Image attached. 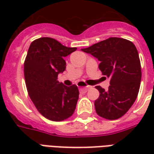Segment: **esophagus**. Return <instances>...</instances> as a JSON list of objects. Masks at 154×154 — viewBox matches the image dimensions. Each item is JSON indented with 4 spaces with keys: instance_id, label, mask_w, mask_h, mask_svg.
<instances>
[{
    "instance_id": "obj_1",
    "label": "esophagus",
    "mask_w": 154,
    "mask_h": 154,
    "mask_svg": "<svg viewBox=\"0 0 154 154\" xmlns=\"http://www.w3.org/2000/svg\"><path fill=\"white\" fill-rule=\"evenodd\" d=\"M91 86H86V87H82V88L80 89V91H82V92H87V91L89 90V89H91Z\"/></svg>"
}]
</instances>
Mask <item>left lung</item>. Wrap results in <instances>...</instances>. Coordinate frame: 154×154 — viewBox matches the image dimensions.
Wrapping results in <instances>:
<instances>
[{
	"instance_id": "obj_1",
	"label": "left lung",
	"mask_w": 154,
	"mask_h": 154,
	"mask_svg": "<svg viewBox=\"0 0 154 154\" xmlns=\"http://www.w3.org/2000/svg\"><path fill=\"white\" fill-rule=\"evenodd\" d=\"M82 51L100 61L99 69L110 79L107 91L96 87L100 92L94 103L97 115L106 119H119L132 106L139 93L142 73L137 48L129 40L112 37Z\"/></svg>"
}]
</instances>
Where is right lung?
<instances>
[{
	"instance_id": "obj_1",
	"label": "right lung",
	"mask_w": 154,
	"mask_h": 154,
	"mask_svg": "<svg viewBox=\"0 0 154 154\" xmlns=\"http://www.w3.org/2000/svg\"><path fill=\"white\" fill-rule=\"evenodd\" d=\"M76 50L48 37L35 39L29 48L24 63L25 84L36 109L48 119L62 121L76 109L77 87H67L57 81V75L66 69L64 57Z\"/></svg>"
}]
</instances>
